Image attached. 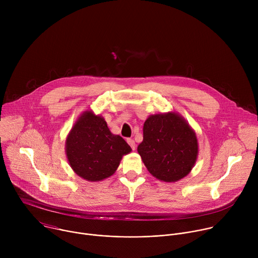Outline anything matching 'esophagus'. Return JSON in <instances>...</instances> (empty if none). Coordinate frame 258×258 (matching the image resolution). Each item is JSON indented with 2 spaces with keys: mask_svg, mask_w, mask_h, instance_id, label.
Masks as SVG:
<instances>
[{
  "mask_svg": "<svg viewBox=\"0 0 258 258\" xmlns=\"http://www.w3.org/2000/svg\"><path fill=\"white\" fill-rule=\"evenodd\" d=\"M127 143H128V145L131 146V148L133 150L136 149V143H135V141L133 139H127Z\"/></svg>",
  "mask_w": 258,
  "mask_h": 258,
  "instance_id": "obj_1",
  "label": "esophagus"
}]
</instances>
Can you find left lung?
<instances>
[{
    "mask_svg": "<svg viewBox=\"0 0 258 258\" xmlns=\"http://www.w3.org/2000/svg\"><path fill=\"white\" fill-rule=\"evenodd\" d=\"M138 146L145 166L156 178L174 182L188 175L198 157L195 131L177 112L150 115Z\"/></svg>",
    "mask_w": 258,
    "mask_h": 258,
    "instance_id": "obj_1",
    "label": "left lung"
}]
</instances>
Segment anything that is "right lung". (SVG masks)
Segmentation results:
<instances>
[{
  "mask_svg": "<svg viewBox=\"0 0 258 258\" xmlns=\"http://www.w3.org/2000/svg\"><path fill=\"white\" fill-rule=\"evenodd\" d=\"M68 163L79 176L100 181L114 174L122 156L132 152L128 144L110 132L105 118L92 110L83 112L65 142Z\"/></svg>",
  "mask_w": 258,
  "mask_h": 258,
  "instance_id": "right-lung-1",
  "label": "right lung"
}]
</instances>
